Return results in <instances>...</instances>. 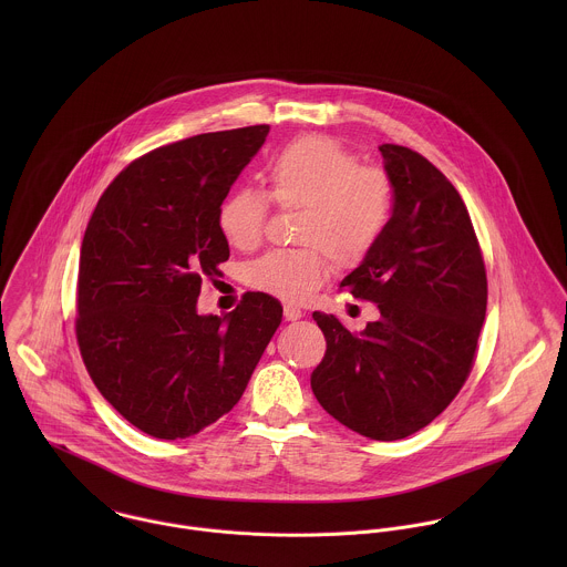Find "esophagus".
I'll return each instance as SVG.
<instances>
[{"mask_svg":"<svg viewBox=\"0 0 567 567\" xmlns=\"http://www.w3.org/2000/svg\"><path fill=\"white\" fill-rule=\"evenodd\" d=\"M301 317H303L301 308H297V306H284V319H286V321H299Z\"/></svg>","mask_w":567,"mask_h":567,"instance_id":"1","label":"esophagus"}]
</instances>
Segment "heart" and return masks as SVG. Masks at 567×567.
Wrapping results in <instances>:
<instances>
[{"mask_svg": "<svg viewBox=\"0 0 567 567\" xmlns=\"http://www.w3.org/2000/svg\"><path fill=\"white\" fill-rule=\"evenodd\" d=\"M268 198L281 209H301L292 250H272L246 268L250 288L288 303L308 299L329 264H360L380 243L393 212L389 178L331 137L310 135L288 144L264 169ZM268 200L255 189L231 194L218 212L227 243L250 250L261 243Z\"/></svg>", "mask_w": 567, "mask_h": 567, "instance_id": "heart-1", "label": "heart"}]
</instances>
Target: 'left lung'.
<instances>
[{
	"label": "left lung",
	"mask_w": 567,
	"mask_h": 567,
	"mask_svg": "<svg viewBox=\"0 0 567 567\" xmlns=\"http://www.w3.org/2000/svg\"><path fill=\"white\" fill-rule=\"evenodd\" d=\"M393 214L340 288L380 319L351 333L315 312L327 349L310 384L324 410L373 441L425 427L465 384L486 315V272L456 187L419 153L380 146Z\"/></svg>",
	"instance_id": "left-lung-1"
}]
</instances>
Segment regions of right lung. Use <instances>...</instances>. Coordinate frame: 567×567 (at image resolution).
<instances>
[{"label":"right lung","mask_w":567,"mask_h":567,"mask_svg":"<svg viewBox=\"0 0 567 567\" xmlns=\"http://www.w3.org/2000/svg\"><path fill=\"white\" fill-rule=\"evenodd\" d=\"M270 126L196 135L122 169L86 225L76 336L84 367L126 421L187 439L240 402L281 323V303L246 292L198 315L203 277H220L229 243L218 212Z\"/></svg>","instance_id":"right-lung-1"}]
</instances>
